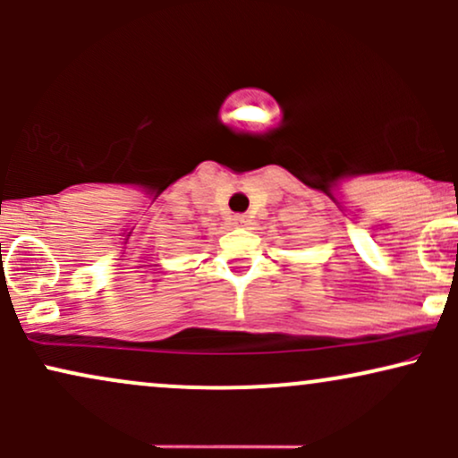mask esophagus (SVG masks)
I'll return each mask as SVG.
<instances>
[{
  "label": "esophagus",
  "mask_w": 458,
  "mask_h": 458,
  "mask_svg": "<svg viewBox=\"0 0 458 458\" xmlns=\"http://www.w3.org/2000/svg\"><path fill=\"white\" fill-rule=\"evenodd\" d=\"M233 224L236 225V228H243V225L250 224V217H247V215H234Z\"/></svg>",
  "instance_id": "34e87169"
}]
</instances>
